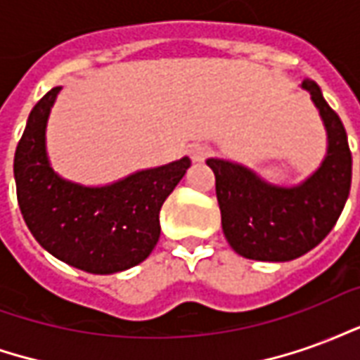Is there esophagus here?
Instances as JSON below:
<instances>
[{
	"label": "esophagus",
	"instance_id": "obj_1",
	"mask_svg": "<svg viewBox=\"0 0 360 360\" xmlns=\"http://www.w3.org/2000/svg\"><path fill=\"white\" fill-rule=\"evenodd\" d=\"M210 154V146L208 144H193L191 148H188V156L193 162H202L206 160Z\"/></svg>",
	"mask_w": 360,
	"mask_h": 360
}]
</instances>
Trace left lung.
<instances>
[{"label":"left lung","instance_id":"left-lung-1","mask_svg":"<svg viewBox=\"0 0 360 360\" xmlns=\"http://www.w3.org/2000/svg\"><path fill=\"white\" fill-rule=\"evenodd\" d=\"M328 129V156L301 187L266 185L247 167L208 160L216 175L221 227L237 255L250 260L285 262L314 249L332 231L351 188V150L340 115L314 81L302 82Z\"/></svg>","mask_w":360,"mask_h":360}]
</instances>
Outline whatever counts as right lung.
<instances>
[{"label":"right lung","instance_id":"obj_1","mask_svg":"<svg viewBox=\"0 0 360 360\" xmlns=\"http://www.w3.org/2000/svg\"><path fill=\"white\" fill-rule=\"evenodd\" d=\"M61 86L36 103L15 152L17 200L30 233L50 255L90 274L141 264L160 239V210L191 165L188 158L146 169L110 187L59 179L44 148L46 121Z\"/></svg>","mask_w":360,"mask_h":360}]
</instances>
